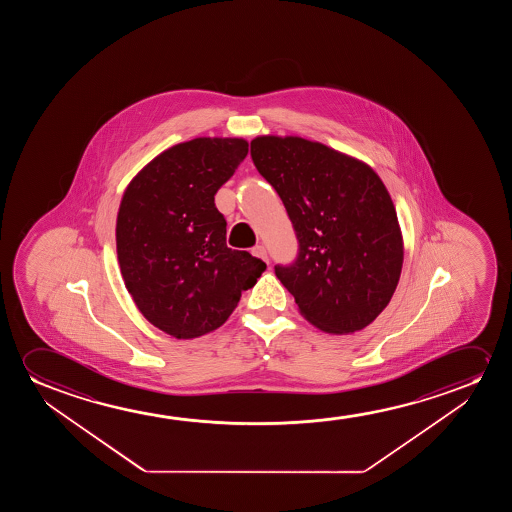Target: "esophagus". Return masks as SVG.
Returning a JSON list of instances; mask_svg holds the SVG:
<instances>
[{
    "label": "esophagus",
    "mask_w": 512,
    "mask_h": 512,
    "mask_svg": "<svg viewBox=\"0 0 512 512\" xmlns=\"http://www.w3.org/2000/svg\"><path fill=\"white\" fill-rule=\"evenodd\" d=\"M252 253L255 255V257H259V259L264 260V262H269V259H267V252L266 248L262 245L253 246Z\"/></svg>",
    "instance_id": "34e87169"
}]
</instances>
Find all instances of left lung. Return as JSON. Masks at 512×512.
<instances>
[{
  "label": "left lung",
  "mask_w": 512,
  "mask_h": 512,
  "mask_svg": "<svg viewBox=\"0 0 512 512\" xmlns=\"http://www.w3.org/2000/svg\"><path fill=\"white\" fill-rule=\"evenodd\" d=\"M250 154L299 241L295 262L274 267L278 280L323 332L364 329L388 306L404 260L385 183L365 162L299 136H259Z\"/></svg>",
  "instance_id": "8db88e82"
}]
</instances>
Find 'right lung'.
Wrapping results in <instances>:
<instances>
[{
    "mask_svg": "<svg viewBox=\"0 0 512 512\" xmlns=\"http://www.w3.org/2000/svg\"><path fill=\"white\" fill-rule=\"evenodd\" d=\"M248 154L243 138H196L164 150L127 185L117 257L141 315L176 339L224 325L266 264L225 243L215 194Z\"/></svg>",
    "mask_w": 512,
    "mask_h": 512,
    "instance_id": "right-lung-1",
    "label": "right lung"
}]
</instances>
